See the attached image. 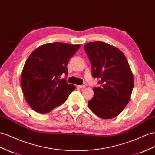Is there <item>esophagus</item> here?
<instances>
[{"label": "esophagus", "instance_id": "esophagus-1", "mask_svg": "<svg viewBox=\"0 0 155 155\" xmlns=\"http://www.w3.org/2000/svg\"><path fill=\"white\" fill-rule=\"evenodd\" d=\"M86 86L85 85H82V86H77V88H81V89H82V88H85Z\"/></svg>", "mask_w": 155, "mask_h": 155}]
</instances>
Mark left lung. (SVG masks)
Instances as JSON below:
<instances>
[{"label": "left lung", "instance_id": "left-lung-1", "mask_svg": "<svg viewBox=\"0 0 155 155\" xmlns=\"http://www.w3.org/2000/svg\"><path fill=\"white\" fill-rule=\"evenodd\" d=\"M84 49L92 65V77L100 79V86L93 89L89 108L101 118H113L128 104L134 86L128 60L117 48L104 42L87 43Z\"/></svg>", "mask_w": 155, "mask_h": 155}]
</instances>
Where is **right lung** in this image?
Segmentation results:
<instances>
[{
  "label": "right lung",
  "instance_id": "1",
  "mask_svg": "<svg viewBox=\"0 0 155 155\" xmlns=\"http://www.w3.org/2000/svg\"><path fill=\"white\" fill-rule=\"evenodd\" d=\"M80 47L68 43H47L27 58L21 73V88L26 101L35 111L50 112L63 104L76 88L61 76L68 74L67 64Z\"/></svg>",
  "mask_w": 155,
  "mask_h": 155
}]
</instances>
